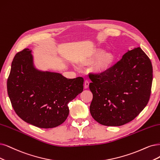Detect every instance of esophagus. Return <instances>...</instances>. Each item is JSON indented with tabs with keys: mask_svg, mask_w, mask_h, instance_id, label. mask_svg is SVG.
Masks as SVG:
<instances>
[{
	"mask_svg": "<svg viewBox=\"0 0 160 160\" xmlns=\"http://www.w3.org/2000/svg\"><path fill=\"white\" fill-rule=\"evenodd\" d=\"M88 87H89V82H88V80H86L84 82V88L87 89Z\"/></svg>",
	"mask_w": 160,
	"mask_h": 160,
	"instance_id": "esophagus-1",
	"label": "esophagus"
}]
</instances>
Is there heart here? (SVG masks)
Returning <instances> with one entry per match:
<instances>
[{
    "instance_id": "obj_1",
    "label": "heart",
    "mask_w": 160,
    "mask_h": 160,
    "mask_svg": "<svg viewBox=\"0 0 160 160\" xmlns=\"http://www.w3.org/2000/svg\"><path fill=\"white\" fill-rule=\"evenodd\" d=\"M98 58L99 59L94 67V70L98 73H105L108 71L115 61V57L111 53L105 54L104 51L97 49L93 52L92 55L90 57L86 58L84 62H87Z\"/></svg>"
}]
</instances>
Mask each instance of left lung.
<instances>
[{
  "mask_svg": "<svg viewBox=\"0 0 160 160\" xmlns=\"http://www.w3.org/2000/svg\"><path fill=\"white\" fill-rule=\"evenodd\" d=\"M89 77L93 94L90 113L101 125H125L148 103L153 69L150 59L140 47L128 51L106 72L90 74Z\"/></svg>",
  "mask_w": 160,
  "mask_h": 160,
  "instance_id": "left-lung-1",
  "label": "left lung"
}]
</instances>
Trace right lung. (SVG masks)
<instances>
[{
  "label": "right lung",
  "mask_w": 160,
  "mask_h": 160,
  "mask_svg": "<svg viewBox=\"0 0 160 160\" xmlns=\"http://www.w3.org/2000/svg\"><path fill=\"white\" fill-rule=\"evenodd\" d=\"M84 78L68 79L61 74L36 69L32 50L15 55L7 80V91L16 113L39 128L61 125L69 113L68 103L83 91Z\"/></svg>",
  "instance_id": "obj_1"
}]
</instances>
